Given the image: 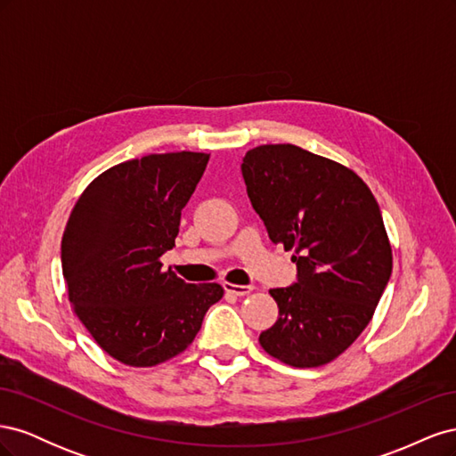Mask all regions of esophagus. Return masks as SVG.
<instances>
[{
	"mask_svg": "<svg viewBox=\"0 0 456 456\" xmlns=\"http://www.w3.org/2000/svg\"><path fill=\"white\" fill-rule=\"evenodd\" d=\"M223 287H224L226 293H232L236 297H245V295H249L253 291V287H249V285H236V283H228V281H224Z\"/></svg>",
	"mask_w": 456,
	"mask_h": 456,
	"instance_id": "obj_1",
	"label": "esophagus"
}]
</instances>
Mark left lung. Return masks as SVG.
<instances>
[{
  "label": "left lung",
  "instance_id": "8db88e82",
  "mask_svg": "<svg viewBox=\"0 0 456 456\" xmlns=\"http://www.w3.org/2000/svg\"><path fill=\"white\" fill-rule=\"evenodd\" d=\"M253 209L268 236L295 251L298 280L270 289L280 315L258 342L291 367L333 362L369 325L392 273L380 207L352 169L295 144H262L243 158Z\"/></svg>",
  "mask_w": 456,
  "mask_h": 456
}]
</instances>
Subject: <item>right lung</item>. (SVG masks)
Returning <instances> with one entry per match:
<instances>
[{
    "instance_id": "add662e5",
    "label": "right lung",
    "mask_w": 456,
    "mask_h": 456,
    "mask_svg": "<svg viewBox=\"0 0 456 456\" xmlns=\"http://www.w3.org/2000/svg\"><path fill=\"white\" fill-rule=\"evenodd\" d=\"M209 161L203 151L129 159L101 173L68 216L62 275L74 314L116 362L154 367L184 352L218 283H186L161 255L175 247L181 211Z\"/></svg>"
}]
</instances>
